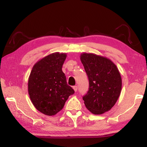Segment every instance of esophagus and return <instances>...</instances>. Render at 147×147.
<instances>
[{
  "label": "esophagus",
  "instance_id": "obj_1",
  "mask_svg": "<svg viewBox=\"0 0 147 147\" xmlns=\"http://www.w3.org/2000/svg\"><path fill=\"white\" fill-rule=\"evenodd\" d=\"M73 89L74 90V92H76L77 90H78V86H73Z\"/></svg>",
  "mask_w": 147,
  "mask_h": 147
}]
</instances>
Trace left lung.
<instances>
[{
	"label": "left lung",
	"instance_id": "left-lung-1",
	"mask_svg": "<svg viewBox=\"0 0 147 147\" xmlns=\"http://www.w3.org/2000/svg\"><path fill=\"white\" fill-rule=\"evenodd\" d=\"M80 59L89 80L88 91L83 96L86 107L93 114L111 110L120 95L122 80L117 67L110 59L83 53Z\"/></svg>",
	"mask_w": 147,
	"mask_h": 147
}]
</instances>
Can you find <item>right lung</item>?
<instances>
[{
    "instance_id": "1",
    "label": "right lung",
    "mask_w": 147,
    "mask_h": 147,
    "mask_svg": "<svg viewBox=\"0 0 147 147\" xmlns=\"http://www.w3.org/2000/svg\"><path fill=\"white\" fill-rule=\"evenodd\" d=\"M66 54L55 52L33 65L28 79V93L35 107L47 115H54L63 108L68 97L74 94L62 67Z\"/></svg>"
}]
</instances>
